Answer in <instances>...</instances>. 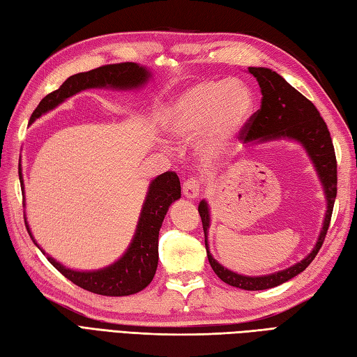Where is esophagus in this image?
<instances>
[{
    "mask_svg": "<svg viewBox=\"0 0 357 357\" xmlns=\"http://www.w3.org/2000/svg\"><path fill=\"white\" fill-rule=\"evenodd\" d=\"M199 192H201V184H199V181L195 178H190L188 181H185L183 185V193L187 199L198 198Z\"/></svg>",
    "mask_w": 357,
    "mask_h": 357,
    "instance_id": "obj_1",
    "label": "esophagus"
}]
</instances>
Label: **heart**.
Masks as SVG:
<instances>
[{
  "mask_svg": "<svg viewBox=\"0 0 357 357\" xmlns=\"http://www.w3.org/2000/svg\"><path fill=\"white\" fill-rule=\"evenodd\" d=\"M255 96L244 81H199L173 98L162 119L167 138L176 144L201 139L199 159L213 165L252 118Z\"/></svg>",
  "mask_w": 357,
  "mask_h": 357,
  "instance_id": "obj_1",
  "label": "heart"
}]
</instances>
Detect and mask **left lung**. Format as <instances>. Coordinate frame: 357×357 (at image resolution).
Listing matches in <instances>:
<instances>
[{
	"label": "left lung",
	"instance_id": "obj_1",
	"mask_svg": "<svg viewBox=\"0 0 357 357\" xmlns=\"http://www.w3.org/2000/svg\"><path fill=\"white\" fill-rule=\"evenodd\" d=\"M248 73L253 75L259 82L262 100L261 109L248 119L247 126L242 128L241 139L245 144H264L279 139L298 142L312 161L317 178L322 184L325 201H327L322 229L312 252L291 267L261 276L239 275L236 271L225 268L222 264L215 259L208 247V229L211 222L210 207L206 199L199 202L198 211L201 215L204 236H206V250L211 268L225 284L242 288V290L257 291L278 287L298 276L316 257L324 244L325 234H327L330 225L333 206H335L337 193V164L327 124L321 118L314 104L288 84L279 73L267 69V67H248Z\"/></svg>",
	"mask_w": 357,
	"mask_h": 357
}]
</instances>
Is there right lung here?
<instances>
[{
	"instance_id": "right-lung-1",
	"label": "right lung",
	"mask_w": 357,
	"mask_h": 357,
	"mask_svg": "<svg viewBox=\"0 0 357 357\" xmlns=\"http://www.w3.org/2000/svg\"><path fill=\"white\" fill-rule=\"evenodd\" d=\"M151 79V70L136 63H121L98 67V69L72 75L55 92L49 93L30 116L29 124H33L38 118L58 107L70 96L87 89H110L127 92V90L142 89ZM20 183L24 195V179L20 169ZM181 198V183L176 173L165 172L156 176L149 184V190L144 199L138 224L124 255L118 261L98 270H73L61 262L53 259L40 247L30 231L24 215L27 231L33 244L45 255L47 261L61 275L73 284L102 296H130L144 290L153 279L158 268V236L169 207Z\"/></svg>"
}]
</instances>
